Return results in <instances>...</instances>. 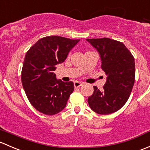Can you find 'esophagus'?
<instances>
[{
	"label": "esophagus",
	"mask_w": 150,
	"mask_h": 150,
	"mask_svg": "<svg viewBox=\"0 0 150 150\" xmlns=\"http://www.w3.org/2000/svg\"><path fill=\"white\" fill-rule=\"evenodd\" d=\"M74 84L75 87L77 88V87H79V86H81V85H82L83 83L81 82V81H74Z\"/></svg>",
	"instance_id": "esophagus-1"
}]
</instances>
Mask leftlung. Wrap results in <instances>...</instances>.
<instances>
[{
	"mask_svg": "<svg viewBox=\"0 0 150 150\" xmlns=\"http://www.w3.org/2000/svg\"><path fill=\"white\" fill-rule=\"evenodd\" d=\"M100 55L101 68L107 80L100 91L94 86L88 98L90 108L98 114L108 115L121 109L127 102L135 81L134 58L119 41L110 38L86 39Z\"/></svg>",
	"mask_w": 150,
	"mask_h": 150,
	"instance_id": "left-lung-1",
	"label": "left lung"
}]
</instances>
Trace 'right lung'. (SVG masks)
I'll return each mask as SVG.
<instances>
[{"mask_svg":"<svg viewBox=\"0 0 150 150\" xmlns=\"http://www.w3.org/2000/svg\"><path fill=\"white\" fill-rule=\"evenodd\" d=\"M79 42L60 36L41 38L27 51L22 70L21 83L29 101L37 110L49 115L65 108L74 90L72 81L57 79L54 71L62 64L70 50Z\"/></svg>","mask_w":150,"mask_h":150,"instance_id":"obj_1","label":"right lung"}]
</instances>
